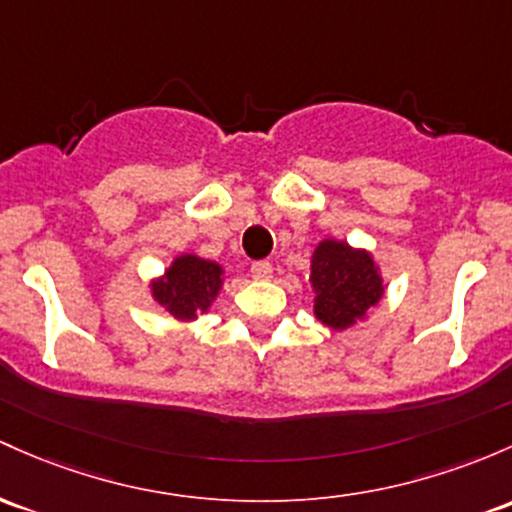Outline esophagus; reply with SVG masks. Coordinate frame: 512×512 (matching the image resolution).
<instances>
[{
	"label": "esophagus",
	"instance_id": "obj_1",
	"mask_svg": "<svg viewBox=\"0 0 512 512\" xmlns=\"http://www.w3.org/2000/svg\"><path fill=\"white\" fill-rule=\"evenodd\" d=\"M250 274L252 279H257V282H267V279H272V265L269 262H255V265L250 267Z\"/></svg>",
	"mask_w": 512,
	"mask_h": 512
}]
</instances>
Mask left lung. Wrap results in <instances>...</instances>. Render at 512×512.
<instances>
[{
	"instance_id": "1",
	"label": "left lung",
	"mask_w": 512,
	"mask_h": 512,
	"mask_svg": "<svg viewBox=\"0 0 512 512\" xmlns=\"http://www.w3.org/2000/svg\"><path fill=\"white\" fill-rule=\"evenodd\" d=\"M308 284L313 316L333 333H345L384 299L386 284L372 250L347 240L323 238L311 255Z\"/></svg>"
}]
</instances>
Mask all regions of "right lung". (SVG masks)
Wrapping results in <instances>:
<instances>
[{"instance_id": "1", "label": "right lung", "mask_w": 512, "mask_h": 512, "mask_svg": "<svg viewBox=\"0 0 512 512\" xmlns=\"http://www.w3.org/2000/svg\"><path fill=\"white\" fill-rule=\"evenodd\" d=\"M226 284V269L216 260L182 252L172 257L170 267L148 282V294L160 308H165L177 323L192 325L196 318L209 313Z\"/></svg>"}]
</instances>
